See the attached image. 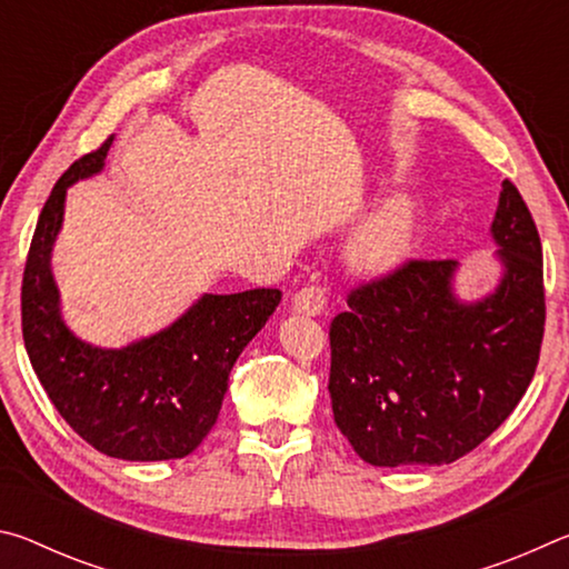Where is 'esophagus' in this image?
Here are the masks:
<instances>
[{
  "instance_id": "esophagus-1",
  "label": "esophagus",
  "mask_w": 569,
  "mask_h": 569,
  "mask_svg": "<svg viewBox=\"0 0 569 569\" xmlns=\"http://www.w3.org/2000/svg\"><path fill=\"white\" fill-rule=\"evenodd\" d=\"M291 308L303 316H321L326 308V288L319 283H306L291 298Z\"/></svg>"
}]
</instances>
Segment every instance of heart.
Segmentation results:
<instances>
[{"instance_id": "b5f03b06", "label": "heart", "mask_w": 569, "mask_h": 569, "mask_svg": "<svg viewBox=\"0 0 569 569\" xmlns=\"http://www.w3.org/2000/svg\"><path fill=\"white\" fill-rule=\"evenodd\" d=\"M417 203L407 196L389 198L356 230L349 248H346V261L353 271L363 276H383L397 271L417 246Z\"/></svg>"}]
</instances>
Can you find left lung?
<instances>
[{
	"label": "left lung",
	"mask_w": 569,
	"mask_h": 569,
	"mask_svg": "<svg viewBox=\"0 0 569 569\" xmlns=\"http://www.w3.org/2000/svg\"><path fill=\"white\" fill-rule=\"evenodd\" d=\"M489 233L502 278L487 296L459 298L457 261H409L331 321L333 419L369 465H451L525 397L545 333L542 246L509 180Z\"/></svg>",
	"instance_id": "1"
}]
</instances>
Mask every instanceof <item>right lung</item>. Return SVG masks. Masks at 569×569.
I'll list each match as a JSON object with an SVG mask.
<instances>
[{"mask_svg":"<svg viewBox=\"0 0 569 569\" xmlns=\"http://www.w3.org/2000/svg\"><path fill=\"white\" fill-rule=\"evenodd\" d=\"M112 138L57 180L34 228L22 281V336L32 369L60 417L114 459L188 457L223 407L230 369L281 303L276 288L203 293L166 329L122 349L82 341L62 319L52 248L67 188L102 172Z\"/></svg>","mask_w":569,"mask_h":569,"instance_id":"1","label":"right lung"}]
</instances>
